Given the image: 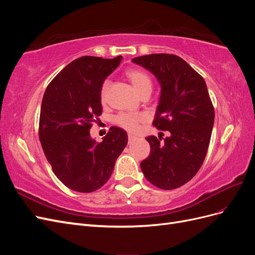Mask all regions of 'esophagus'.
<instances>
[{"label":"esophagus","instance_id":"obj_1","mask_svg":"<svg viewBox=\"0 0 255 255\" xmlns=\"http://www.w3.org/2000/svg\"><path fill=\"white\" fill-rule=\"evenodd\" d=\"M128 143H130L132 141H134L136 139V136L132 135V134H128Z\"/></svg>","mask_w":255,"mask_h":255}]
</instances>
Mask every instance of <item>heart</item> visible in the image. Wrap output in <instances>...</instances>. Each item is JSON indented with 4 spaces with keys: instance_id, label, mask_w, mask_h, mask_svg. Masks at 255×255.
<instances>
[{
    "instance_id": "b5f03b06",
    "label": "heart",
    "mask_w": 255,
    "mask_h": 255,
    "mask_svg": "<svg viewBox=\"0 0 255 255\" xmlns=\"http://www.w3.org/2000/svg\"><path fill=\"white\" fill-rule=\"evenodd\" d=\"M126 76L129 80V82L133 84L135 89L139 92L140 95L152 91L153 83L150 75L145 71L141 70V69H137V68L128 69V70L126 72ZM110 86H111V82L109 80H105L101 87L102 102L106 101L107 91H109ZM141 120H142L141 116L128 114V113H121L115 119L116 123H117L119 127H121L122 128H125L127 130H129V132H135V130L138 128V125L141 122Z\"/></svg>"
}]
</instances>
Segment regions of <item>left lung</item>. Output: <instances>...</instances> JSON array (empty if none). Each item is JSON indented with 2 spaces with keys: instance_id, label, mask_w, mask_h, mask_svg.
<instances>
[{
  "instance_id": "1",
  "label": "left lung",
  "mask_w": 255,
  "mask_h": 255,
  "mask_svg": "<svg viewBox=\"0 0 255 255\" xmlns=\"http://www.w3.org/2000/svg\"><path fill=\"white\" fill-rule=\"evenodd\" d=\"M133 63L158 80L160 99L153 126L169 132L166 138H145L151 152L141 170L154 186L175 189L189 182L205 159L215 118L212 100L204 79L179 56L150 54Z\"/></svg>"
}]
</instances>
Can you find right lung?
<instances>
[{
	"label": "right lung",
	"mask_w": 255,
	"mask_h": 255,
	"mask_svg": "<svg viewBox=\"0 0 255 255\" xmlns=\"http://www.w3.org/2000/svg\"><path fill=\"white\" fill-rule=\"evenodd\" d=\"M122 57L83 56L48 85L42 98L39 139L52 170L65 186L92 192L110 180L128 143L126 130L112 127L101 142L89 130L102 114L101 87Z\"/></svg>",
	"instance_id": "obj_1"
}]
</instances>
